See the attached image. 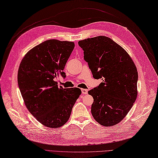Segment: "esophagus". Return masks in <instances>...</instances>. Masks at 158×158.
Segmentation results:
<instances>
[{"mask_svg":"<svg viewBox=\"0 0 158 158\" xmlns=\"http://www.w3.org/2000/svg\"><path fill=\"white\" fill-rule=\"evenodd\" d=\"M81 90H82V93L83 94H88V90L87 89H84V88H82V89H81Z\"/></svg>","mask_w":158,"mask_h":158,"instance_id":"obj_1","label":"esophagus"}]
</instances>
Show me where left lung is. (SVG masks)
<instances>
[{"label": "left lung", "instance_id": "obj_1", "mask_svg": "<svg viewBox=\"0 0 158 158\" xmlns=\"http://www.w3.org/2000/svg\"><path fill=\"white\" fill-rule=\"evenodd\" d=\"M99 86L88 91L94 98L91 113L100 125L112 127L125 118L137 96L138 73L133 60L121 46L106 36L78 41Z\"/></svg>", "mask_w": 158, "mask_h": 158}]
</instances>
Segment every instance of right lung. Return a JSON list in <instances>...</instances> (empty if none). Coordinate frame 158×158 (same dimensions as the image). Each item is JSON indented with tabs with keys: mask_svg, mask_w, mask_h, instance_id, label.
<instances>
[{
	"mask_svg": "<svg viewBox=\"0 0 158 158\" xmlns=\"http://www.w3.org/2000/svg\"><path fill=\"white\" fill-rule=\"evenodd\" d=\"M74 43L49 40L26 53L18 70V85L25 106L42 125L56 129L70 117L73 106L81 94L78 88L58 87L55 78L63 71Z\"/></svg>",
	"mask_w": 158,
	"mask_h": 158,
	"instance_id": "add662e5",
	"label": "right lung"
}]
</instances>
